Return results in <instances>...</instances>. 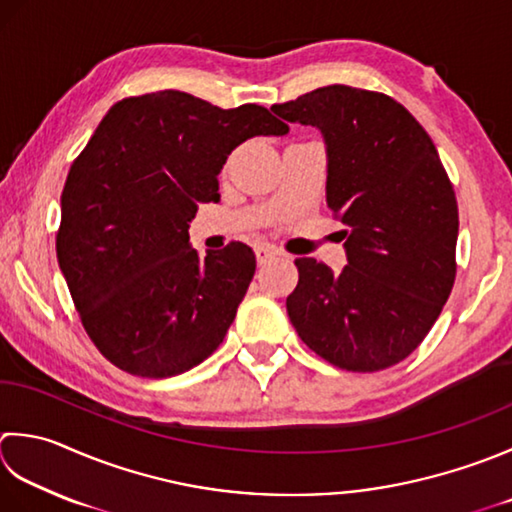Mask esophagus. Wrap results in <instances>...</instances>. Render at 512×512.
I'll list each match as a JSON object with an SVG mask.
<instances>
[{"instance_id": "obj_1", "label": "esophagus", "mask_w": 512, "mask_h": 512, "mask_svg": "<svg viewBox=\"0 0 512 512\" xmlns=\"http://www.w3.org/2000/svg\"><path fill=\"white\" fill-rule=\"evenodd\" d=\"M277 255V250L270 246V244H257L255 246V257H257V264L262 266V264H266L268 259H273Z\"/></svg>"}]
</instances>
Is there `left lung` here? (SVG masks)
I'll return each mask as SVG.
<instances>
[{
	"instance_id": "1",
	"label": "left lung",
	"mask_w": 512,
	"mask_h": 512,
	"mask_svg": "<svg viewBox=\"0 0 512 512\" xmlns=\"http://www.w3.org/2000/svg\"><path fill=\"white\" fill-rule=\"evenodd\" d=\"M326 144V204L344 224L339 273L295 259L286 299L302 342L353 373L395 366L422 344L455 284V190L426 130L393 97L344 84L275 104Z\"/></svg>"
}]
</instances>
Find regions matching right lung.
<instances>
[{"instance_id": "right-lung-1", "label": "right lung", "mask_w": 512, "mask_h": 512, "mask_svg": "<svg viewBox=\"0 0 512 512\" xmlns=\"http://www.w3.org/2000/svg\"><path fill=\"white\" fill-rule=\"evenodd\" d=\"M288 133L264 106L219 108L179 90L128 97L95 128L66 177L57 262L88 337L130 375H182L224 342L255 253L199 257L197 204L219 202L230 150Z\"/></svg>"}]
</instances>
